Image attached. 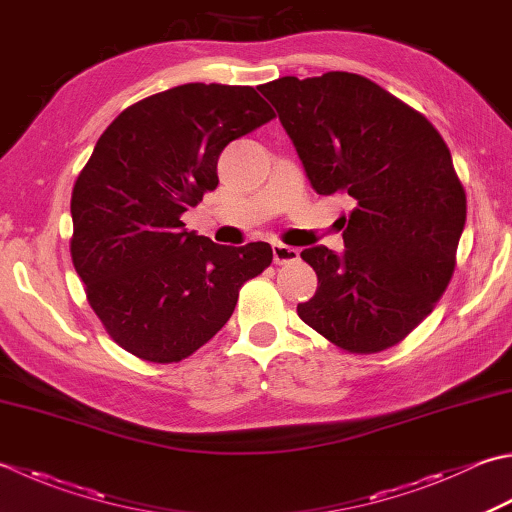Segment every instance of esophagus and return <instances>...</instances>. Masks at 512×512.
Returning <instances> with one entry per match:
<instances>
[{"instance_id": "1", "label": "esophagus", "mask_w": 512, "mask_h": 512, "mask_svg": "<svg viewBox=\"0 0 512 512\" xmlns=\"http://www.w3.org/2000/svg\"><path fill=\"white\" fill-rule=\"evenodd\" d=\"M299 257V250L293 248V246H286V244H273V259L275 264H290L295 262V259Z\"/></svg>"}]
</instances>
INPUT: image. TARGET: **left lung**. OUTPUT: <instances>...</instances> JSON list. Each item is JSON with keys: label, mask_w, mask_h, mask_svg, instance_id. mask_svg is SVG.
Returning a JSON list of instances; mask_svg holds the SVG:
<instances>
[{"label": "left lung", "mask_w": 512, "mask_h": 512, "mask_svg": "<svg viewBox=\"0 0 512 512\" xmlns=\"http://www.w3.org/2000/svg\"><path fill=\"white\" fill-rule=\"evenodd\" d=\"M259 90L317 193L355 202L342 217V255L302 250L317 293L297 315L348 353L399 344L444 295L466 224L446 142L422 113L355 73L279 77Z\"/></svg>", "instance_id": "8db88e82"}]
</instances>
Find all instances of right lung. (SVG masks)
<instances>
[{
  "instance_id": "add662e5",
  "label": "right lung",
  "mask_w": 512,
  "mask_h": 512,
  "mask_svg": "<svg viewBox=\"0 0 512 512\" xmlns=\"http://www.w3.org/2000/svg\"><path fill=\"white\" fill-rule=\"evenodd\" d=\"M275 117L253 86L184 84L122 110L70 197V257L115 344L144 362L193 355L273 262L266 242L219 246L182 215L215 190L217 159Z\"/></svg>"
}]
</instances>
